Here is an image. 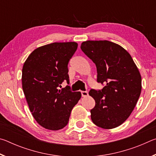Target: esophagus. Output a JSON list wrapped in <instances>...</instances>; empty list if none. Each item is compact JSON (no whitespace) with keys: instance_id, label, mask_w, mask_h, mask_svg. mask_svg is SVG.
<instances>
[{"instance_id":"1","label":"esophagus","mask_w":156,"mask_h":156,"mask_svg":"<svg viewBox=\"0 0 156 156\" xmlns=\"http://www.w3.org/2000/svg\"><path fill=\"white\" fill-rule=\"evenodd\" d=\"M81 94H82V96H83V97H87V96H88V92H87V91H81Z\"/></svg>"}]
</instances>
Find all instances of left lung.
Wrapping results in <instances>:
<instances>
[{
  "label": "left lung",
  "instance_id": "1",
  "mask_svg": "<svg viewBox=\"0 0 156 156\" xmlns=\"http://www.w3.org/2000/svg\"><path fill=\"white\" fill-rule=\"evenodd\" d=\"M80 48L97 69L102 90L89 92L96 101L91 118L105 129L117 127L131 115L142 89L140 73L131 55L119 44L108 41H87Z\"/></svg>",
  "mask_w": 156,
  "mask_h": 156
}]
</instances>
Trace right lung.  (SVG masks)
Here are the masks:
<instances>
[{"label": "right lung", "instance_id": "add662e5", "mask_svg": "<svg viewBox=\"0 0 156 156\" xmlns=\"http://www.w3.org/2000/svg\"><path fill=\"white\" fill-rule=\"evenodd\" d=\"M78 47L75 42L53 43L36 49L23 65L22 87L33 117L39 125L56 131L67 125L73 107L81 98L70 87L68 63Z\"/></svg>", "mask_w": 156, "mask_h": 156}]
</instances>
